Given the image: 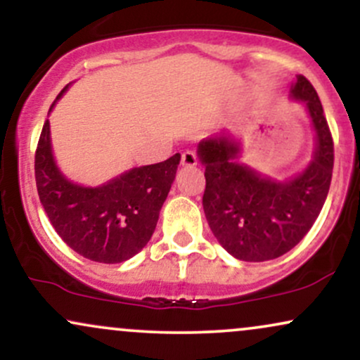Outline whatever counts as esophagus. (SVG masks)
Returning <instances> with one entry per match:
<instances>
[{
    "mask_svg": "<svg viewBox=\"0 0 360 360\" xmlns=\"http://www.w3.org/2000/svg\"><path fill=\"white\" fill-rule=\"evenodd\" d=\"M181 162H183V166L186 167H193L198 164V157L194 155V152L186 150L183 152V155H181Z\"/></svg>",
    "mask_w": 360,
    "mask_h": 360,
    "instance_id": "1",
    "label": "esophagus"
}]
</instances>
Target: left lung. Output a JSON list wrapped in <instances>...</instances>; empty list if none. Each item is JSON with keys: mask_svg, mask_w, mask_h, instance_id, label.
Listing matches in <instances>:
<instances>
[{"mask_svg": "<svg viewBox=\"0 0 360 360\" xmlns=\"http://www.w3.org/2000/svg\"><path fill=\"white\" fill-rule=\"evenodd\" d=\"M291 98L304 101L316 148L301 174L278 183L237 162L240 147L230 137L198 146L205 166L203 210L220 245L235 259L264 262L281 257L309 232L332 183L333 139L320 98L304 76H296Z\"/></svg>", "mask_w": 360, "mask_h": 360, "instance_id": "obj_1", "label": "left lung"}]
</instances>
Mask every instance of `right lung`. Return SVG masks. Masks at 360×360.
<instances>
[{
  "label": "right lung",
  "instance_id": "1",
  "mask_svg": "<svg viewBox=\"0 0 360 360\" xmlns=\"http://www.w3.org/2000/svg\"><path fill=\"white\" fill-rule=\"evenodd\" d=\"M179 160L174 154L164 162L130 169L98 188L77 186L56 166L47 120L35 152L37 191L52 226L72 250L94 262L117 264L134 257L150 240Z\"/></svg>",
  "mask_w": 360,
  "mask_h": 360
}]
</instances>
